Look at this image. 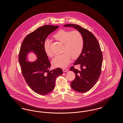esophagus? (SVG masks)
Returning a JSON list of instances; mask_svg holds the SVG:
<instances>
[{"instance_id": "obj_1", "label": "esophagus", "mask_w": 123, "mask_h": 123, "mask_svg": "<svg viewBox=\"0 0 123 123\" xmlns=\"http://www.w3.org/2000/svg\"><path fill=\"white\" fill-rule=\"evenodd\" d=\"M68 71V69H67V68H64V69H63V71L64 72H67V71Z\"/></svg>"}]
</instances>
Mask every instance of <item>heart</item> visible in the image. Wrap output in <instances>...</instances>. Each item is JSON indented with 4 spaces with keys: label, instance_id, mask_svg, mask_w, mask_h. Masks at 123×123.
<instances>
[{
    "label": "heart",
    "instance_id": "heart-1",
    "mask_svg": "<svg viewBox=\"0 0 123 123\" xmlns=\"http://www.w3.org/2000/svg\"><path fill=\"white\" fill-rule=\"evenodd\" d=\"M54 37L64 44V52L56 55L52 59V64L55 68H66L70 62L71 56L75 59L81 55L84 48L83 36L77 30L70 31L61 29L54 35ZM50 43L49 39H46L44 44V49L46 54L51 56L52 53L50 49Z\"/></svg>",
    "mask_w": 123,
    "mask_h": 123
}]
</instances>
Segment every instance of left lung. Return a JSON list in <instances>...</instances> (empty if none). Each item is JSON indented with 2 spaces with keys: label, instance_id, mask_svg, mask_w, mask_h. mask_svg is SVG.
Segmentation results:
<instances>
[{
  "label": "left lung",
  "instance_id": "obj_1",
  "mask_svg": "<svg viewBox=\"0 0 123 123\" xmlns=\"http://www.w3.org/2000/svg\"><path fill=\"white\" fill-rule=\"evenodd\" d=\"M64 26L76 29L83 37V51L73 64L80 66L81 70L74 67L70 70L75 74V79L71 83V88L77 92L84 93L91 89L98 80L101 72L102 53L98 41L89 31L76 24H68Z\"/></svg>",
  "mask_w": 123,
  "mask_h": 123
}]
</instances>
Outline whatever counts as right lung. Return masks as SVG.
Masks as SVG:
<instances>
[{"instance_id": "obj_1", "label": "right lung", "mask_w": 123, "mask_h": 123, "mask_svg": "<svg viewBox=\"0 0 123 123\" xmlns=\"http://www.w3.org/2000/svg\"><path fill=\"white\" fill-rule=\"evenodd\" d=\"M58 27L45 25L38 27L25 37L20 49L19 63L22 74L32 90L41 95L52 91L56 77L63 73L60 68L49 71L50 63L44 49L47 37ZM31 52L37 57V59L33 62L28 61V55Z\"/></svg>"}]
</instances>
